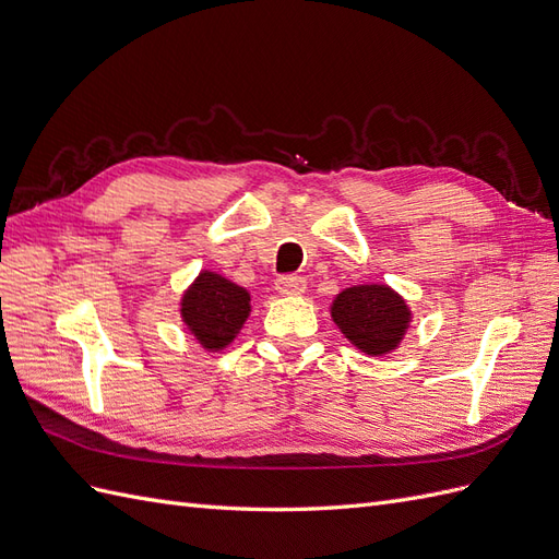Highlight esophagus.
<instances>
[{"label":"esophagus","mask_w":559,"mask_h":559,"mask_svg":"<svg viewBox=\"0 0 559 559\" xmlns=\"http://www.w3.org/2000/svg\"><path fill=\"white\" fill-rule=\"evenodd\" d=\"M275 289L284 296H300L306 292V277H298V275H282L275 282Z\"/></svg>","instance_id":"obj_1"}]
</instances>
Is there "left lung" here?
<instances>
[{"label": "left lung", "instance_id": "obj_1", "mask_svg": "<svg viewBox=\"0 0 559 559\" xmlns=\"http://www.w3.org/2000/svg\"><path fill=\"white\" fill-rule=\"evenodd\" d=\"M331 317L352 345H357L370 357H382L399 347L405 329H408L411 310L389 286L364 284L337 294Z\"/></svg>", "mask_w": 559, "mask_h": 559}]
</instances>
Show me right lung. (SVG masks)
<instances>
[{"label": "right lung", "instance_id": "right-lung-1", "mask_svg": "<svg viewBox=\"0 0 559 559\" xmlns=\"http://www.w3.org/2000/svg\"><path fill=\"white\" fill-rule=\"evenodd\" d=\"M249 294L222 275L200 273L181 300L183 324L205 349L226 347L249 317Z\"/></svg>", "mask_w": 559, "mask_h": 559}]
</instances>
